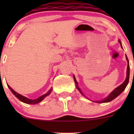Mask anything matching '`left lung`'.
Returning <instances> with one entry per match:
<instances>
[{
    "label": "left lung",
    "instance_id": "left-lung-1",
    "mask_svg": "<svg viewBox=\"0 0 134 134\" xmlns=\"http://www.w3.org/2000/svg\"><path fill=\"white\" fill-rule=\"evenodd\" d=\"M119 43H120V44H121V47L122 48V44H121V40H119ZM126 60L127 62H128V66H127V71H126V80H125V82H123V83H122L121 85H120L119 86H118L117 87H116L115 89L114 90H113V91H112L111 93H110V94H109L108 97H106V98H104L103 100H98V101H93L94 102H97V103H105V102H111V100H113V99H115V98H116V97H118L119 95L120 94H121V93L122 92V91H124V90H125L126 87L127 86V85H128V82H129V77H130V65H129V61H128V58H127V56H126ZM73 77H74V80H75V82L76 83V88L77 90H78V91L80 92L81 94H82L83 96H84V94H83L82 92V91H81V90L80 89V87H78V82H77V81L76 80V78H75V76L73 75ZM85 97V96H84ZM86 98V97H85Z\"/></svg>",
    "mask_w": 134,
    "mask_h": 134
}]
</instances>
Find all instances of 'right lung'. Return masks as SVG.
<instances>
[{
	"label": "right lung",
	"instance_id": "right-lung-1",
	"mask_svg": "<svg viewBox=\"0 0 134 134\" xmlns=\"http://www.w3.org/2000/svg\"><path fill=\"white\" fill-rule=\"evenodd\" d=\"M8 87H9V89L10 90V91H12V93H13V94H14V95L15 96V97H17L19 100H21V102H24V103L28 104H36L40 103V102H41V101L43 100L46 97H47V96H48L50 94H51V93L52 92V87H51V88L49 90V91H48L47 93H45V94H44L43 95L41 96V97H38V98H36V99L32 100V99H30V98H27V97H24V96L21 95V94H19V93H18L16 92V91H15L14 90H13V89H12V87L9 86V85H8Z\"/></svg>",
	"mask_w": 134,
	"mask_h": 134
}]
</instances>
